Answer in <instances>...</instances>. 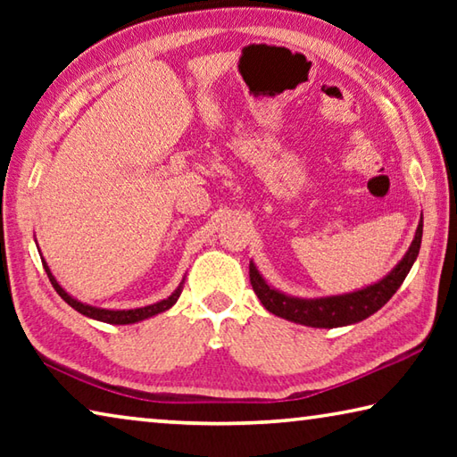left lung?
<instances>
[{
  "instance_id": "1",
  "label": "left lung",
  "mask_w": 457,
  "mask_h": 457,
  "mask_svg": "<svg viewBox=\"0 0 457 457\" xmlns=\"http://www.w3.org/2000/svg\"><path fill=\"white\" fill-rule=\"evenodd\" d=\"M421 236L423 215L420 226H417L413 242L409 245L403 260H401L383 280H378L377 284L367 286V288L357 292L327 298H292L286 296L282 292H278L272 286H268L264 278L260 276L256 266H253V262H250L252 288L258 294L260 303L264 304L266 311L280 316V319L304 324V327L335 328L345 327V324L361 322L389 303V298L399 290V286L403 284L405 276L413 266V262L420 256Z\"/></svg>"
}]
</instances>
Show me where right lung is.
<instances>
[{
	"label": "right lung",
	"instance_id": "obj_1",
	"mask_svg": "<svg viewBox=\"0 0 457 457\" xmlns=\"http://www.w3.org/2000/svg\"><path fill=\"white\" fill-rule=\"evenodd\" d=\"M42 264H44L46 274H48V278H50L54 290H56V292L60 294V298L64 300V303L71 304V306L74 308V311H79L80 314L88 316V319H95V320H100V322H108V324H133V322H138V320L151 319V316L159 314V312H165V311H169V308H171V306L177 303V298H179L181 288H183V286H179V288H177V290L171 294V296L165 298V300H161V303H157V304H149V306H143V308H133V311H106V308H96V306L82 304V303H79V300H76V298H72L71 294H68V292H66L64 288H62V286L56 282V278L52 276L50 268H48V264H46L44 260H42ZM181 284H183V282H181Z\"/></svg>",
	"mask_w": 457,
	"mask_h": 457
}]
</instances>
